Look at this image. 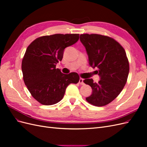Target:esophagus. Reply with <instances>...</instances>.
Wrapping results in <instances>:
<instances>
[{
  "label": "esophagus",
  "instance_id": "esophagus-1",
  "mask_svg": "<svg viewBox=\"0 0 147 147\" xmlns=\"http://www.w3.org/2000/svg\"><path fill=\"white\" fill-rule=\"evenodd\" d=\"M83 80H84L83 78H80V80H79V83L80 84H84Z\"/></svg>",
  "mask_w": 147,
  "mask_h": 147
}]
</instances>
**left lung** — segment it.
<instances>
[{
    "instance_id": "8db88e82",
    "label": "left lung",
    "mask_w": 147,
    "mask_h": 147,
    "mask_svg": "<svg viewBox=\"0 0 147 147\" xmlns=\"http://www.w3.org/2000/svg\"><path fill=\"white\" fill-rule=\"evenodd\" d=\"M80 41L85 47L89 64L97 67L100 77L98 83L92 78L83 82L92 88V94L86 98L97 107L109 104L120 94L125 85L129 72V64L123 47L115 40L99 34H81Z\"/></svg>"
}]
</instances>
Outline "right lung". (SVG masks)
<instances>
[{
	"label": "right lung",
	"instance_id": "obj_1",
	"mask_svg": "<svg viewBox=\"0 0 147 147\" xmlns=\"http://www.w3.org/2000/svg\"><path fill=\"white\" fill-rule=\"evenodd\" d=\"M79 39L78 34H57L38 37L27 48L21 69L26 86L40 103L50 105L63 98L70 83H77L76 72L64 74L56 64L63 59L64 49Z\"/></svg>",
	"mask_w": 147,
	"mask_h": 147
}]
</instances>
